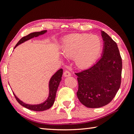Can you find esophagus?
Masks as SVG:
<instances>
[{"label": "esophagus", "mask_w": 134, "mask_h": 134, "mask_svg": "<svg viewBox=\"0 0 134 134\" xmlns=\"http://www.w3.org/2000/svg\"><path fill=\"white\" fill-rule=\"evenodd\" d=\"M63 75H64V77H69L71 76V74L69 71H68V70H65V71L64 72V73H63Z\"/></svg>", "instance_id": "34e87169"}]
</instances>
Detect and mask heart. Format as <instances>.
<instances>
[{"mask_svg": "<svg viewBox=\"0 0 134 134\" xmlns=\"http://www.w3.org/2000/svg\"><path fill=\"white\" fill-rule=\"evenodd\" d=\"M102 48L99 37L88 34H76L65 38L62 54L67 57H74V62L81 69L90 67L96 60Z\"/></svg>", "mask_w": 134, "mask_h": 134, "instance_id": "b5f03b06", "label": "heart"}]
</instances>
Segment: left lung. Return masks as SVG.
Segmentation results:
<instances>
[{"instance_id":"left-lung-1","label":"left lung","mask_w":134,"mask_h":134,"mask_svg":"<svg viewBox=\"0 0 134 134\" xmlns=\"http://www.w3.org/2000/svg\"><path fill=\"white\" fill-rule=\"evenodd\" d=\"M103 55L88 69L79 72L77 96L83 105L98 108L109 103L119 89L122 62L116 43L104 31Z\"/></svg>"}]
</instances>
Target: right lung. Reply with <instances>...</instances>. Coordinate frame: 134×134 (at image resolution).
<instances>
[{
    "instance_id": "1",
    "label": "right lung",
    "mask_w": 134,
    "mask_h": 134,
    "mask_svg": "<svg viewBox=\"0 0 134 134\" xmlns=\"http://www.w3.org/2000/svg\"><path fill=\"white\" fill-rule=\"evenodd\" d=\"M47 32V30H44L40 32H32L28 34V35L25 36V37H22L21 40H20L15 45V48L18 45L22 44V43L26 41H28L29 40L31 39L34 37H37L38 36L40 35H42L45 34ZM63 75V69H61L58 70L54 75L52 76L49 82V96L48 99L46 100L42 103L38 104V105H29V104H26L22 102L21 100H19L18 97L16 96L15 94L14 96L15 97L16 99L18 101L20 105H22L24 107L28 109H30L34 111H43L48 109L50 108L53 105L55 101V96L58 87V86L60 85V83L61 80H62V77Z\"/></svg>"
}]
</instances>
